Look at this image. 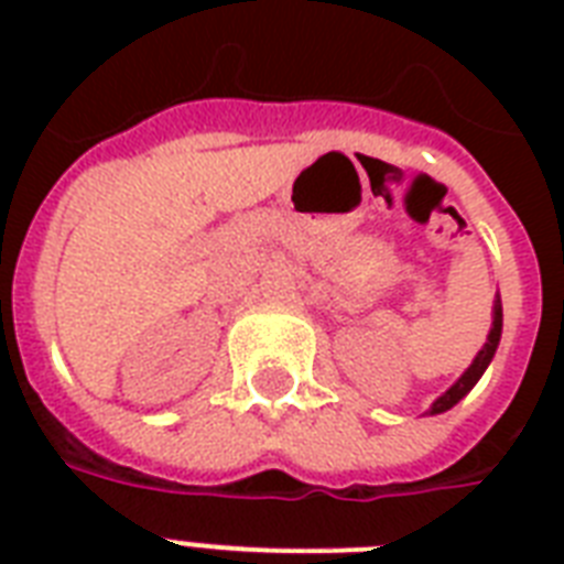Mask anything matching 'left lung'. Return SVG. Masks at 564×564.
<instances>
[{"instance_id":"left-lung-1","label":"left lung","mask_w":564,"mask_h":564,"mask_svg":"<svg viewBox=\"0 0 564 564\" xmlns=\"http://www.w3.org/2000/svg\"><path fill=\"white\" fill-rule=\"evenodd\" d=\"M500 334H503V307H500V295H495V307H491V327H489V336H486V345H482L480 351H477V357H474V362L468 366V369L459 375V380H456L447 392H442L436 398V401L430 403L427 415H438V412H447L451 406H456V403L463 401L465 394L471 392L474 386H477V380L482 377V371L489 369L491 357H495V351H498L500 345Z\"/></svg>"}]
</instances>
